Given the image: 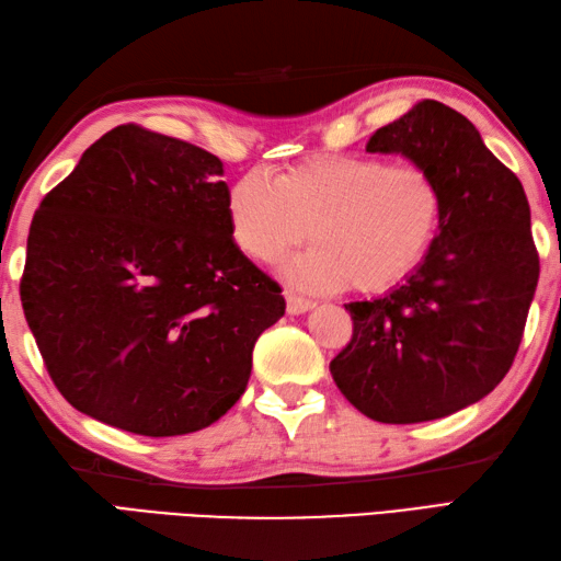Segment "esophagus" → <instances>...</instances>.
<instances>
[{"instance_id": "obj_1", "label": "esophagus", "mask_w": 561, "mask_h": 561, "mask_svg": "<svg viewBox=\"0 0 561 561\" xmlns=\"http://www.w3.org/2000/svg\"><path fill=\"white\" fill-rule=\"evenodd\" d=\"M316 304L311 301V299H304V296H299V294H294L291 289L287 291V311L291 313V316H299V313H306V311H311Z\"/></svg>"}]
</instances>
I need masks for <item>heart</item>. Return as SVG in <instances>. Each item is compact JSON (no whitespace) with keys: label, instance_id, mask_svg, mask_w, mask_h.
Here are the masks:
<instances>
[{"label":"heart","instance_id":"b5f03b06","mask_svg":"<svg viewBox=\"0 0 561 561\" xmlns=\"http://www.w3.org/2000/svg\"><path fill=\"white\" fill-rule=\"evenodd\" d=\"M444 193L422 163L330 153L267 181L245 173L226 193L233 243L257 262L282 260L304 243L287 277L304 289L350 287L380 294L422 265L440 226Z\"/></svg>","mask_w":561,"mask_h":561}]
</instances>
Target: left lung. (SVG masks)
<instances>
[{"mask_svg": "<svg viewBox=\"0 0 561 561\" xmlns=\"http://www.w3.org/2000/svg\"><path fill=\"white\" fill-rule=\"evenodd\" d=\"M366 151L402 153L432 171L444 214L400 287L344 306L354 332L330 374L376 422L440 420L482 400L514 364L540 277L528 197L468 117L438 101L376 129Z\"/></svg>", "mask_w": 561, "mask_h": 561, "instance_id": "obj_1", "label": "left lung"}]
</instances>
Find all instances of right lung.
<instances>
[{
	"mask_svg": "<svg viewBox=\"0 0 561 561\" xmlns=\"http://www.w3.org/2000/svg\"><path fill=\"white\" fill-rule=\"evenodd\" d=\"M221 161L121 125L31 221L21 304L65 400L139 436L217 422L248 386L282 287L233 243Z\"/></svg>",
	"mask_w": 561,
	"mask_h": 561,
	"instance_id": "1",
	"label": "right lung"
}]
</instances>
